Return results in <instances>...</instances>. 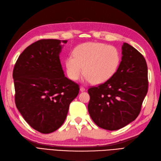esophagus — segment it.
Returning a JSON list of instances; mask_svg holds the SVG:
<instances>
[{
	"label": "esophagus",
	"instance_id": "34e87169",
	"mask_svg": "<svg viewBox=\"0 0 161 161\" xmlns=\"http://www.w3.org/2000/svg\"><path fill=\"white\" fill-rule=\"evenodd\" d=\"M80 90L81 92H84V91H85L86 89H85V88L83 87V86H81L80 88Z\"/></svg>",
	"mask_w": 161,
	"mask_h": 161
}]
</instances>
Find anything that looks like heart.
<instances>
[{"instance_id":"obj_1","label":"heart","mask_w":161,"mask_h":161,"mask_svg":"<svg viewBox=\"0 0 161 161\" xmlns=\"http://www.w3.org/2000/svg\"><path fill=\"white\" fill-rule=\"evenodd\" d=\"M121 61L118 49L102 43L89 42L81 44L65 60L68 77L76 81L83 72L84 80L94 84L104 83L118 71Z\"/></svg>"}]
</instances>
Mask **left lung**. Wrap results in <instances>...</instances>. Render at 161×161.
I'll list each match as a JSON object with an SVG mask.
<instances>
[{
  "label": "left lung",
  "mask_w": 161,
  "mask_h": 161,
  "mask_svg": "<svg viewBox=\"0 0 161 161\" xmlns=\"http://www.w3.org/2000/svg\"><path fill=\"white\" fill-rule=\"evenodd\" d=\"M122 55L116 74L88 90L90 116L97 126L106 130H118L134 121L147 92V67L144 57L127 43L122 45Z\"/></svg>",
  "instance_id": "8db88e82"
}]
</instances>
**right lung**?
I'll list each match as a JSON object with an SVG mask.
<instances>
[{"label":"right lung","mask_w":161,"mask_h":161,"mask_svg":"<svg viewBox=\"0 0 161 161\" xmlns=\"http://www.w3.org/2000/svg\"><path fill=\"white\" fill-rule=\"evenodd\" d=\"M67 40L41 39L27 47L13 71L15 101L27 123L41 133L63 125L79 85L66 77L59 55Z\"/></svg>","instance_id":"1"}]
</instances>
